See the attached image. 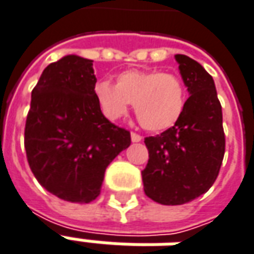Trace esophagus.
I'll list each match as a JSON object with an SVG mask.
<instances>
[{"label": "esophagus", "instance_id": "esophagus-1", "mask_svg": "<svg viewBox=\"0 0 254 254\" xmlns=\"http://www.w3.org/2000/svg\"><path fill=\"white\" fill-rule=\"evenodd\" d=\"M130 137H132V141L133 143H138V141H141V136H140V134H138V133H136V132H132L130 133Z\"/></svg>", "mask_w": 254, "mask_h": 254}]
</instances>
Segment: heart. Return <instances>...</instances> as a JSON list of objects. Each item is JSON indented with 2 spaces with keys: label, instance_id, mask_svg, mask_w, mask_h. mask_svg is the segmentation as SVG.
I'll list each match as a JSON object with an SVG mask.
<instances>
[{
  "label": "heart",
  "instance_id": "b5f03b06",
  "mask_svg": "<svg viewBox=\"0 0 254 254\" xmlns=\"http://www.w3.org/2000/svg\"><path fill=\"white\" fill-rule=\"evenodd\" d=\"M95 98L106 118L120 120L130 103L138 121L151 132L170 129L181 120L187 107V87L176 73L132 69L118 74L116 85L98 81Z\"/></svg>",
  "mask_w": 254,
  "mask_h": 254
}]
</instances>
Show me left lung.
<instances>
[{"label": "left lung", "mask_w": 254, "mask_h": 254, "mask_svg": "<svg viewBox=\"0 0 254 254\" xmlns=\"http://www.w3.org/2000/svg\"><path fill=\"white\" fill-rule=\"evenodd\" d=\"M180 73L190 96L184 116L160 134L144 138L148 163L141 171L145 194L163 205H181L212 187L223 162L222 106L212 76L184 54Z\"/></svg>", "instance_id": "8db88e82"}]
</instances>
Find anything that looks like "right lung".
Listing matches in <instances>:
<instances>
[{"label": "right lung", "instance_id": "obj_1", "mask_svg": "<svg viewBox=\"0 0 254 254\" xmlns=\"http://www.w3.org/2000/svg\"><path fill=\"white\" fill-rule=\"evenodd\" d=\"M95 84L92 60L66 56L45 67L31 94L27 160L42 187L65 201H94L106 167L130 145V132L103 116Z\"/></svg>", "mask_w": 254, "mask_h": 254}]
</instances>
